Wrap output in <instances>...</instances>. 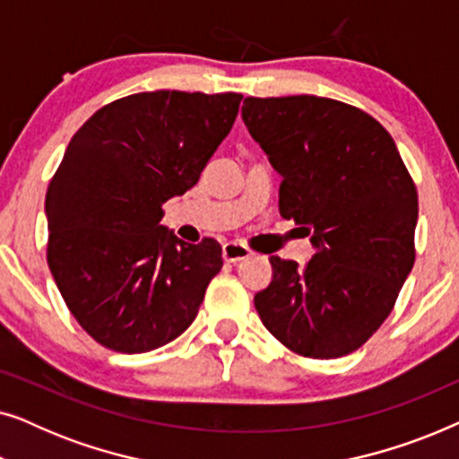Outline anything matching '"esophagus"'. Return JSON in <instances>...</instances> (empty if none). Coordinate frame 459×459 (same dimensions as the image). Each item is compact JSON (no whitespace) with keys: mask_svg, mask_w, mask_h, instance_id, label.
I'll list each match as a JSON object with an SVG mask.
<instances>
[{"mask_svg":"<svg viewBox=\"0 0 459 459\" xmlns=\"http://www.w3.org/2000/svg\"><path fill=\"white\" fill-rule=\"evenodd\" d=\"M221 255H223V261L228 263H238V261H244L248 259L250 250L244 247V244H238V242H225L223 248H221Z\"/></svg>","mask_w":459,"mask_h":459,"instance_id":"1","label":"esophagus"}]
</instances>
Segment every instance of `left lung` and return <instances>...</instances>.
<instances>
[{"instance_id":"left-lung-1","label":"left lung","mask_w":459,"mask_h":459,"mask_svg":"<svg viewBox=\"0 0 459 459\" xmlns=\"http://www.w3.org/2000/svg\"><path fill=\"white\" fill-rule=\"evenodd\" d=\"M242 121L281 175L280 215L316 255L269 256L255 307L294 353L334 359L359 349L393 311L413 267L418 192L393 137L359 108L317 96L247 98Z\"/></svg>"}]
</instances>
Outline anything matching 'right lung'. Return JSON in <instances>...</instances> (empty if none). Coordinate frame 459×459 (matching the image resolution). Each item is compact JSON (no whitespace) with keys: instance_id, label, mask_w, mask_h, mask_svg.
Segmentation results:
<instances>
[{"instance_id":"obj_1","label":"right lung","mask_w":459,"mask_h":459,"mask_svg":"<svg viewBox=\"0 0 459 459\" xmlns=\"http://www.w3.org/2000/svg\"><path fill=\"white\" fill-rule=\"evenodd\" d=\"M240 93L146 91L73 135L46 194L48 263L74 319L118 353L190 328L223 265L219 242L179 240L162 204L184 196L228 137Z\"/></svg>"}]
</instances>
